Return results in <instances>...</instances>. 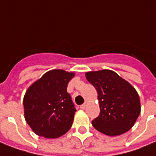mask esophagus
<instances>
[{"instance_id": "34e87169", "label": "esophagus", "mask_w": 156, "mask_h": 156, "mask_svg": "<svg viewBox=\"0 0 156 156\" xmlns=\"http://www.w3.org/2000/svg\"><path fill=\"white\" fill-rule=\"evenodd\" d=\"M88 103H89V102H85L84 103V104H82L81 106H80V108H81V109H85V108H86V107H87V105H88Z\"/></svg>"}]
</instances>
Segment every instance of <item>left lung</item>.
<instances>
[{
    "mask_svg": "<svg viewBox=\"0 0 156 156\" xmlns=\"http://www.w3.org/2000/svg\"><path fill=\"white\" fill-rule=\"evenodd\" d=\"M85 77L98 92L100 114L92 121L94 128L112 137L129 131L141 112L134 87L112 70L88 72Z\"/></svg>",
    "mask_w": 156,
    "mask_h": 156,
    "instance_id": "left-lung-1",
    "label": "left lung"
}]
</instances>
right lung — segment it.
I'll use <instances>...</instances> for the list:
<instances>
[{
	"instance_id": "add662e5",
	"label": "right lung",
	"mask_w": 156,
	"mask_h": 156,
	"mask_svg": "<svg viewBox=\"0 0 156 156\" xmlns=\"http://www.w3.org/2000/svg\"><path fill=\"white\" fill-rule=\"evenodd\" d=\"M74 72L50 70L32 84L23 98L24 118L32 131L57 138L71 129L76 110L67 92Z\"/></svg>"
}]
</instances>
